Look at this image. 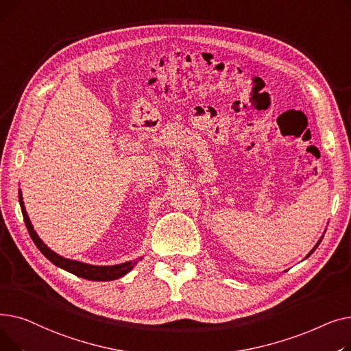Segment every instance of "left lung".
<instances>
[{"label":"left lung","mask_w":351,"mask_h":351,"mask_svg":"<svg viewBox=\"0 0 351 351\" xmlns=\"http://www.w3.org/2000/svg\"><path fill=\"white\" fill-rule=\"evenodd\" d=\"M320 242H322V239H320ZM320 242H319V243H317V245H316V247H317V246H319V245H320ZM316 247H315V249H313V250H311V252H310V254H311V253H313V252H315V250H316Z\"/></svg>","instance_id":"1"}]
</instances>
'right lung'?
Wrapping results in <instances>:
<instances>
[{"mask_svg": "<svg viewBox=\"0 0 351 351\" xmlns=\"http://www.w3.org/2000/svg\"><path fill=\"white\" fill-rule=\"evenodd\" d=\"M18 196H20V205H21V212H23V216H24V222H25V226L28 229V233L32 239V242L35 243V246L38 247L41 250V253L47 257V259L53 263L55 266H58L72 274L78 276V278H82V279H88V280H97V282H108V280H115V279H119L122 278L123 274H126L129 270H131L136 261L134 262H126V263H122V265H117V266H92V265H86V263H81V262H77V261H69V259H65V257H61L58 256L57 253H53L49 247H47L41 239L38 237V234L35 233L31 222H29V217L25 212V208H24V202H23V196H21V191L20 193H18Z\"/></svg>", "mask_w": 351, "mask_h": 351, "instance_id": "obj_1", "label": "right lung"}]
</instances>
